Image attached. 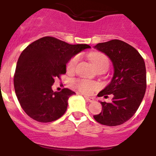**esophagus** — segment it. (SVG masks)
<instances>
[{
    "instance_id": "34e87169",
    "label": "esophagus",
    "mask_w": 156,
    "mask_h": 156,
    "mask_svg": "<svg viewBox=\"0 0 156 156\" xmlns=\"http://www.w3.org/2000/svg\"><path fill=\"white\" fill-rule=\"evenodd\" d=\"M84 97H85L86 100L88 102H90V103H93V102L95 100L94 98L93 97H89V96H84Z\"/></svg>"
}]
</instances>
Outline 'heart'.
I'll list each match as a JSON object with an SVG mask.
<instances>
[{
    "mask_svg": "<svg viewBox=\"0 0 156 156\" xmlns=\"http://www.w3.org/2000/svg\"><path fill=\"white\" fill-rule=\"evenodd\" d=\"M90 57L96 69L106 68L108 69L109 66V60L106 55L102 53H99V52H93L90 55ZM79 60L80 55L78 54L74 55L73 57H71L66 64V70L68 72H73ZM75 86L80 91L85 94H90L92 92L99 88L98 83L84 79L76 80L75 81Z\"/></svg>",
    "mask_w": 156,
    "mask_h": 156,
    "instance_id": "1",
    "label": "heart"
}]
</instances>
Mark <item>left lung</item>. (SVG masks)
Here are the masks:
<instances>
[{
    "mask_svg": "<svg viewBox=\"0 0 156 156\" xmlns=\"http://www.w3.org/2000/svg\"><path fill=\"white\" fill-rule=\"evenodd\" d=\"M94 47L110 58L114 75L110 83L98 94L105 98L112 94V101L100 102L103 109L93 118L105 126L122 125L136 113L146 93L145 62L134 47L119 40L99 43Z\"/></svg>",
    "mask_w": 156,
    "mask_h": 156,
    "instance_id": "8db88e82",
    "label": "left lung"
}]
</instances>
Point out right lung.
Masks as SVG:
<instances>
[{
    "mask_svg": "<svg viewBox=\"0 0 156 156\" xmlns=\"http://www.w3.org/2000/svg\"><path fill=\"white\" fill-rule=\"evenodd\" d=\"M87 44H69L53 37H44L28 45L19 57L14 76L16 96L20 106L33 119L50 122L67 109L68 99L75 92L63 88L53 92L56 78L66 73L69 59Z\"/></svg>",
    "mask_w": 156,
    "mask_h": 156,
    "instance_id": "1",
    "label": "right lung"
}]
</instances>
